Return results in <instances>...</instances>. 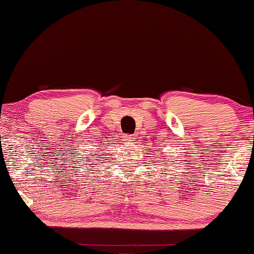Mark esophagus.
I'll return each instance as SVG.
<instances>
[{"label":"esophagus","mask_w":254,"mask_h":254,"mask_svg":"<svg viewBox=\"0 0 254 254\" xmlns=\"http://www.w3.org/2000/svg\"><path fill=\"white\" fill-rule=\"evenodd\" d=\"M125 140L128 143H132L133 140H134V135L133 134H128V135H125Z\"/></svg>","instance_id":"esophagus-1"}]
</instances>
